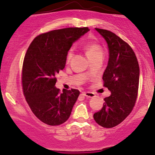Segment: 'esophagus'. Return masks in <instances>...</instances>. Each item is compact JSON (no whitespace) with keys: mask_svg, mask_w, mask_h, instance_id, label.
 <instances>
[{"mask_svg":"<svg viewBox=\"0 0 155 155\" xmlns=\"http://www.w3.org/2000/svg\"><path fill=\"white\" fill-rule=\"evenodd\" d=\"M84 95H85L86 97H87V98H95V94H94L93 92H84Z\"/></svg>","mask_w":155,"mask_h":155,"instance_id":"1","label":"esophagus"}]
</instances>
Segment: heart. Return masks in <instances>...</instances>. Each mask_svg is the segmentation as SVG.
I'll use <instances>...</instances> for the list:
<instances>
[{
  "instance_id": "1",
  "label": "heart",
  "mask_w": 155,
  "mask_h": 155,
  "mask_svg": "<svg viewBox=\"0 0 155 155\" xmlns=\"http://www.w3.org/2000/svg\"><path fill=\"white\" fill-rule=\"evenodd\" d=\"M84 51H85V54L88 59L92 58L95 57L98 55H101L102 54V50L98 45L95 44V43H88L86 45L85 48H84ZM71 56H72V53L71 52H68V56H67V60H69L71 59Z\"/></svg>"
}]
</instances>
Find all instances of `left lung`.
<instances>
[{"mask_svg":"<svg viewBox=\"0 0 155 155\" xmlns=\"http://www.w3.org/2000/svg\"><path fill=\"white\" fill-rule=\"evenodd\" d=\"M95 29L105 39L109 50L102 79L111 95L104 99L101 110L93 117L98 125L110 128L120 124L133 110L138 93L140 67L127 43L109 30Z\"/></svg>","mask_w":155,"mask_h":155,"instance_id":"1","label":"left lung"}]
</instances>
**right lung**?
<instances>
[{"label":"right lung","instance_id":"right-lung-1","mask_svg":"<svg viewBox=\"0 0 155 155\" xmlns=\"http://www.w3.org/2000/svg\"><path fill=\"white\" fill-rule=\"evenodd\" d=\"M88 28L55 30L36 36L28 48L22 68V86L26 101L35 116L49 125L68 120L80 92L71 89L60 93L55 74L65 68L72 44Z\"/></svg>","mask_w":155,"mask_h":155}]
</instances>
